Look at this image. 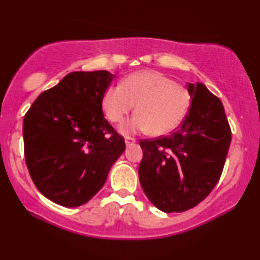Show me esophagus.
Segmentation results:
<instances>
[{
  "label": "esophagus",
  "instance_id": "esophagus-1",
  "mask_svg": "<svg viewBox=\"0 0 260 260\" xmlns=\"http://www.w3.org/2000/svg\"><path fill=\"white\" fill-rule=\"evenodd\" d=\"M125 142H126L127 146H131V145H133L134 142H135V139L134 138H131V137H126L125 138Z\"/></svg>",
  "mask_w": 260,
  "mask_h": 260
}]
</instances>
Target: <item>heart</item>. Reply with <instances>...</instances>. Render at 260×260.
Wrapping results in <instances>:
<instances>
[{"label":"heart","instance_id":"1","mask_svg":"<svg viewBox=\"0 0 260 260\" xmlns=\"http://www.w3.org/2000/svg\"><path fill=\"white\" fill-rule=\"evenodd\" d=\"M135 105V114L121 126L125 134L147 132L155 137L171 133L180 125L191 105V94L173 79L155 71L133 73L106 89L102 111L113 123H119Z\"/></svg>","mask_w":260,"mask_h":260}]
</instances>
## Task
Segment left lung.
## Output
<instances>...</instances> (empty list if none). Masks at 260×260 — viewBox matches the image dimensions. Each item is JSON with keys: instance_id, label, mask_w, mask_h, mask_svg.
I'll return each instance as SVG.
<instances>
[{"instance_id": "obj_1", "label": "left lung", "mask_w": 260, "mask_h": 260, "mask_svg": "<svg viewBox=\"0 0 260 260\" xmlns=\"http://www.w3.org/2000/svg\"><path fill=\"white\" fill-rule=\"evenodd\" d=\"M191 108L180 128L140 140L139 179L145 194L166 213L184 212L206 198L219 181L231 144L220 99L200 82L187 83Z\"/></svg>"}]
</instances>
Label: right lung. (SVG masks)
Wrapping results in <instances>:
<instances>
[{
	"instance_id": "obj_1",
	"label": "right lung",
	"mask_w": 260,
	"mask_h": 260,
	"mask_svg": "<svg viewBox=\"0 0 260 260\" xmlns=\"http://www.w3.org/2000/svg\"><path fill=\"white\" fill-rule=\"evenodd\" d=\"M113 79L107 71L72 72L25 113L29 174L39 191L61 206L92 199L125 151V139L102 112V96Z\"/></svg>"
}]
</instances>
